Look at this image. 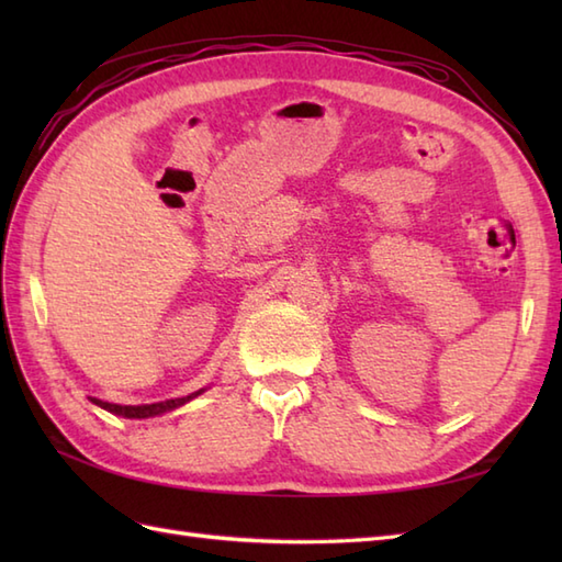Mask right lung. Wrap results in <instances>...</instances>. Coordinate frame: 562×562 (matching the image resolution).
Instances as JSON below:
<instances>
[{
  "label": "right lung",
  "mask_w": 562,
  "mask_h": 562,
  "mask_svg": "<svg viewBox=\"0 0 562 562\" xmlns=\"http://www.w3.org/2000/svg\"><path fill=\"white\" fill-rule=\"evenodd\" d=\"M198 393H202V391L190 393V396H186V398H171V401H161V403H151V405H115V403H105V401H99V398H91V401L97 403V405H101L103 411L115 413V415H123V417H151V415H161L166 411L178 408V405H183L190 398H195Z\"/></svg>",
  "instance_id": "obj_1"
}]
</instances>
